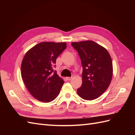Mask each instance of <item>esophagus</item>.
Segmentation results:
<instances>
[{"label":"esophagus","instance_id":"1","mask_svg":"<svg viewBox=\"0 0 135 135\" xmlns=\"http://www.w3.org/2000/svg\"><path fill=\"white\" fill-rule=\"evenodd\" d=\"M66 80H70L72 79V78H71V77H66Z\"/></svg>","mask_w":135,"mask_h":135}]
</instances>
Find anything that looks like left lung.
Returning <instances> with one entry per match:
<instances>
[{
    "instance_id": "8db88e82",
    "label": "left lung",
    "mask_w": 135,
    "mask_h": 135,
    "mask_svg": "<svg viewBox=\"0 0 135 135\" xmlns=\"http://www.w3.org/2000/svg\"><path fill=\"white\" fill-rule=\"evenodd\" d=\"M83 67L82 84L77 93L86 100H93L104 93L111 83L113 63L107 49L92 40L73 42Z\"/></svg>"
}]
</instances>
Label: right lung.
Returning <instances> with one entry per match:
<instances>
[{"label":"right lung","instance_id":"add662e5","mask_svg":"<svg viewBox=\"0 0 135 135\" xmlns=\"http://www.w3.org/2000/svg\"><path fill=\"white\" fill-rule=\"evenodd\" d=\"M66 48L65 42H41L24 56L21 76L28 91L36 100L49 103L59 95L64 81L52 68Z\"/></svg>","mask_w":135,"mask_h":135}]
</instances>
